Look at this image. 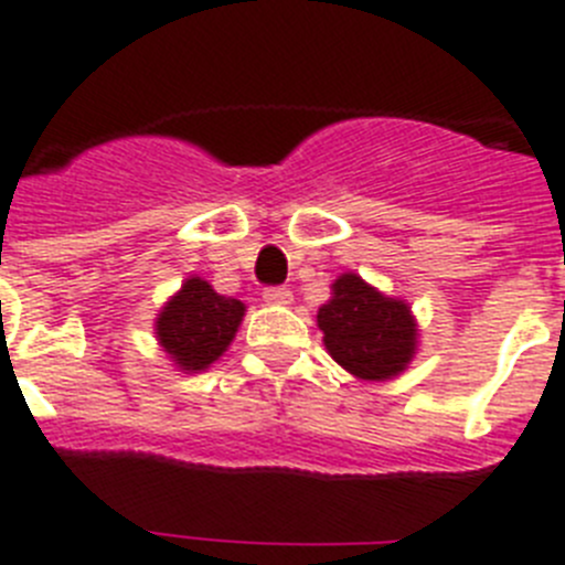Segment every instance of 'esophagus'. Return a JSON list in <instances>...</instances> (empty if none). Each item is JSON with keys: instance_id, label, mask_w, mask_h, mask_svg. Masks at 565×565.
Masks as SVG:
<instances>
[{"instance_id": "1", "label": "esophagus", "mask_w": 565, "mask_h": 565, "mask_svg": "<svg viewBox=\"0 0 565 565\" xmlns=\"http://www.w3.org/2000/svg\"><path fill=\"white\" fill-rule=\"evenodd\" d=\"M264 301L267 303H292V292L287 287H267L264 289Z\"/></svg>"}]
</instances>
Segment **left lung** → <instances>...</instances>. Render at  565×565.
<instances>
[{
  "mask_svg": "<svg viewBox=\"0 0 565 565\" xmlns=\"http://www.w3.org/2000/svg\"><path fill=\"white\" fill-rule=\"evenodd\" d=\"M330 355L366 381L398 375L415 355V321L404 301L381 296L355 273L332 284V298L318 310Z\"/></svg>",
  "mask_w": 565,
  "mask_h": 565,
  "instance_id": "1",
  "label": "left lung"
}]
</instances>
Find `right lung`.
<instances>
[{"label":"right lung","mask_w":565,"mask_h":565,"mask_svg":"<svg viewBox=\"0 0 565 565\" xmlns=\"http://www.w3.org/2000/svg\"><path fill=\"white\" fill-rule=\"evenodd\" d=\"M244 303L218 296L207 281L188 278L156 321V335L181 370H207L235 338Z\"/></svg>","instance_id":"add662e5"}]
</instances>
